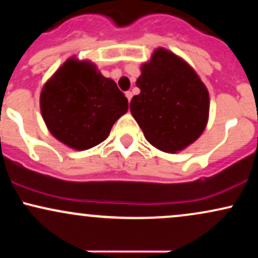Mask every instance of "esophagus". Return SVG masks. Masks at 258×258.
<instances>
[{"label":"esophagus","mask_w":258,"mask_h":258,"mask_svg":"<svg viewBox=\"0 0 258 258\" xmlns=\"http://www.w3.org/2000/svg\"><path fill=\"white\" fill-rule=\"evenodd\" d=\"M125 96H126V98L128 99V102H131V99H132V92H131V91H127L126 93H125Z\"/></svg>","instance_id":"1"}]
</instances>
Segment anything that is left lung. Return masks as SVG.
Returning <instances> with one entry per match:
<instances>
[{"label":"left lung","instance_id":"1","mask_svg":"<svg viewBox=\"0 0 258 258\" xmlns=\"http://www.w3.org/2000/svg\"><path fill=\"white\" fill-rule=\"evenodd\" d=\"M137 87L130 104L133 117L153 147L177 153L194 143L209 120L206 86L185 60L158 48L141 67Z\"/></svg>","mask_w":258,"mask_h":258}]
</instances>
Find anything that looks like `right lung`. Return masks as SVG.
I'll use <instances>...</instances> for the list:
<instances>
[{
	"label": "right lung",
	"instance_id": "right-lung-1",
	"mask_svg": "<svg viewBox=\"0 0 258 258\" xmlns=\"http://www.w3.org/2000/svg\"><path fill=\"white\" fill-rule=\"evenodd\" d=\"M40 106L53 137L87 150L108 138L115 121L128 110V100L93 63L73 57L44 84Z\"/></svg>",
	"mask_w": 258,
	"mask_h": 258
}]
</instances>
